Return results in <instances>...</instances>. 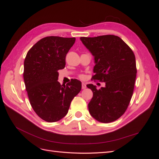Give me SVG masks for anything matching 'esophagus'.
I'll list each match as a JSON object with an SVG mask.
<instances>
[{
    "mask_svg": "<svg viewBox=\"0 0 159 159\" xmlns=\"http://www.w3.org/2000/svg\"><path fill=\"white\" fill-rule=\"evenodd\" d=\"M81 88H82V89H84L86 88V85H85V83H82V84H81Z\"/></svg>",
    "mask_w": 159,
    "mask_h": 159,
    "instance_id": "esophagus-1",
    "label": "esophagus"
}]
</instances>
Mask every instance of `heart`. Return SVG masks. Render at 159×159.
Instances as JSON below:
<instances>
[{
  "label": "heart",
  "instance_id": "heart-1",
  "mask_svg": "<svg viewBox=\"0 0 159 159\" xmlns=\"http://www.w3.org/2000/svg\"><path fill=\"white\" fill-rule=\"evenodd\" d=\"M80 78H83L84 76H83V75H80Z\"/></svg>",
  "mask_w": 159,
  "mask_h": 159
}]
</instances>
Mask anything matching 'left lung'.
I'll return each instance as SVG.
<instances>
[{"instance_id": "8db88e82", "label": "left lung", "mask_w": 159, "mask_h": 159, "mask_svg": "<svg viewBox=\"0 0 159 159\" xmlns=\"http://www.w3.org/2000/svg\"><path fill=\"white\" fill-rule=\"evenodd\" d=\"M80 40L94 57L92 78L106 83L98 90L93 84L87 85L93 93L89 111L99 122H113L123 115L131 100L137 73L135 55L117 36L81 37Z\"/></svg>"}]
</instances>
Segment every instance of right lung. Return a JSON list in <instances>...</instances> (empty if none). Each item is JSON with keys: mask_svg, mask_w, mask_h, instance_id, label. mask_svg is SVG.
Masks as SVG:
<instances>
[{"mask_svg": "<svg viewBox=\"0 0 159 159\" xmlns=\"http://www.w3.org/2000/svg\"><path fill=\"white\" fill-rule=\"evenodd\" d=\"M75 41V38L45 37L29 50L25 59L23 78L30 104L47 122L64 117L81 91V83L78 80L66 85L58 81V70L65 67L66 55Z\"/></svg>", "mask_w": 159, "mask_h": 159, "instance_id": "1", "label": "right lung"}]
</instances>
